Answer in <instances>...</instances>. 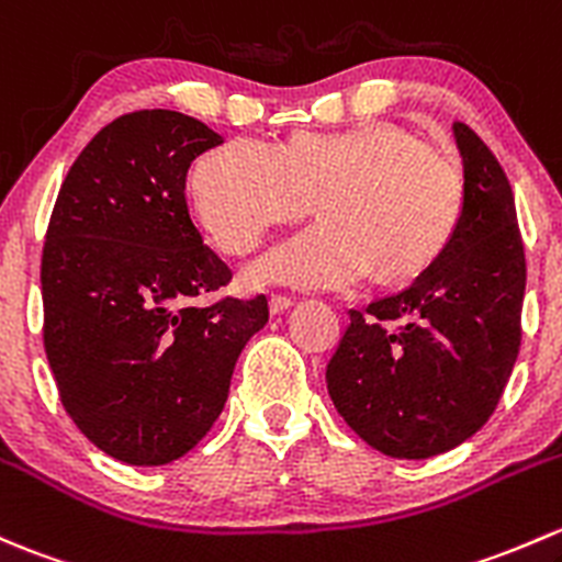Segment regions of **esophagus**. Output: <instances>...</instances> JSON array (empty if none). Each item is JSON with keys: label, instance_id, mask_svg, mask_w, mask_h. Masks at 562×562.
Listing matches in <instances>:
<instances>
[{"label": "esophagus", "instance_id": "34e87169", "mask_svg": "<svg viewBox=\"0 0 562 562\" xmlns=\"http://www.w3.org/2000/svg\"><path fill=\"white\" fill-rule=\"evenodd\" d=\"M291 306H293L291 296H280V293H271V299H269L271 315H282V312L291 310Z\"/></svg>", "mask_w": 562, "mask_h": 562}]
</instances>
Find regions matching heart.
<instances>
[{
  "instance_id": "1",
  "label": "heart",
  "mask_w": 562,
  "mask_h": 562,
  "mask_svg": "<svg viewBox=\"0 0 562 562\" xmlns=\"http://www.w3.org/2000/svg\"><path fill=\"white\" fill-rule=\"evenodd\" d=\"M199 221L226 252L252 250L271 226H315L252 263L256 282L345 288L420 277L458 232L465 177L458 158L387 123L301 132L280 145L232 139L204 153L191 177Z\"/></svg>"
}]
</instances>
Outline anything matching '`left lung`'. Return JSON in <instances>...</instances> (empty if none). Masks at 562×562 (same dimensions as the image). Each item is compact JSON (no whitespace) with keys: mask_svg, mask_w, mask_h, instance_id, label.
<instances>
[{"mask_svg":"<svg viewBox=\"0 0 562 562\" xmlns=\"http://www.w3.org/2000/svg\"><path fill=\"white\" fill-rule=\"evenodd\" d=\"M452 132L465 177L458 232L409 288L350 310L326 369L336 412L390 458H434L471 439L498 406L522 339L512 186L465 123Z\"/></svg>","mask_w":562,"mask_h":562,"instance_id":"8db88e82","label":"left lung"}]
</instances>
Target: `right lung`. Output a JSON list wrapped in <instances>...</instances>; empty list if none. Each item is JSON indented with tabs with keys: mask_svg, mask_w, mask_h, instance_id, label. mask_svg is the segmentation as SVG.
<instances>
[{
	"mask_svg": "<svg viewBox=\"0 0 562 562\" xmlns=\"http://www.w3.org/2000/svg\"><path fill=\"white\" fill-rule=\"evenodd\" d=\"M221 142L182 112H128L82 147L53 204L40 269L47 363L82 436L123 463L193 450L269 321L266 296L193 304L232 282L186 199L193 158Z\"/></svg>",
	"mask_w": 562,
	"mask_h": 562,
	"instance_id": "obj_1",
	"label": "right lung"
}]
</instances>
